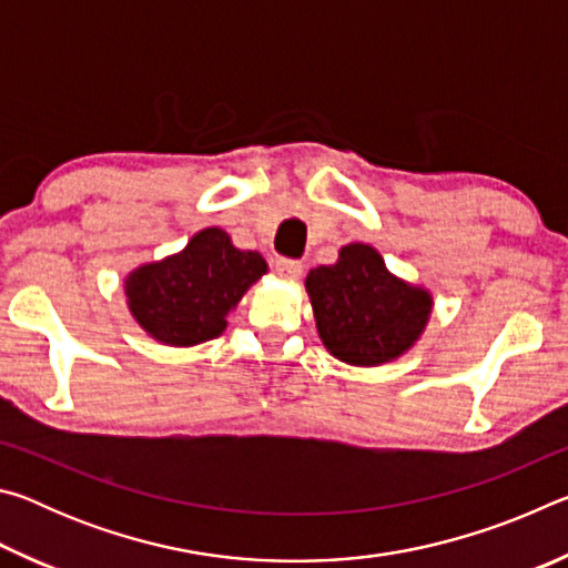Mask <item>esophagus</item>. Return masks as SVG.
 Segmentation results:
<instances>
[{"instance_id":"esophagus-1","label":"esophagus","mask_w":568,"mask_h":568,"mask_svg":"<svg viewBox=\"0 0 568 568\" xmlns=\"http://www.w3.org/2000/svg\"><path fill=\"white\" fill-rule=\"evenodd\" d=\"M275 273L281 277H287V281H297L303 273V263L295 261V257H277Z\"/></svg>"}]
</instances>
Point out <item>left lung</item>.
Masks as SVG:
<instances>
[{"instance_id": "1", "label": "left lung", "mask_w": 568, "mask_h": 568, "mask_svg": "<svg viewBox=\"0 0 568 568\" xmlns=\"http://www.w3.org/2000/svg\"><path fill=\"white\" fill-rule=\"evenodd\" d=\"M318 333L335 358L381 365L418 338L430 297L386 271L371 245H345L335 265H321L305 281Z\"/></svg>"}]
</instances>
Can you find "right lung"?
I'll use <instances>...</instances> for the list:
<instances>
[{
    "label": "right lung",
    "mask_w": 568,
    "mask_h": 568,
    "mask_svg": "<svg viewBox=\"0 0 568 568\" xmlns=\"http://www.w3.org/2000/svg\"><path fill=\"white\" fill-rule=\"evenodd\" d=\"M265 267L263 255L237 250L223 230L207 227L182 253L128 277L130 311L152 338L168 345L217 338L230 311Z\"/></svg>",
    "instance_id": "obj_1"
}]
</instances>
